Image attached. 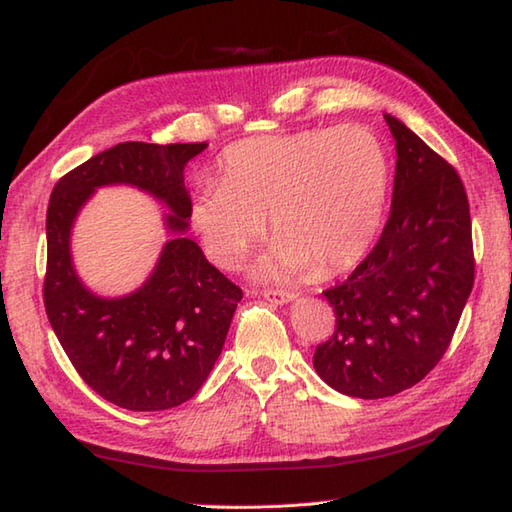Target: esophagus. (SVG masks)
<instances>
[{"instance_id":"1","label":"esophagus","mask_w":512,"mask_h":512,"mask_svg":"<svg viewBox=\"0 0 512 512\" xmlns=\"http://www.w3.org/2000/svg\"><path fill=\"white\" fill-rule=\"evenodd\" d=\"M262 297L270 303H277V306H284V303H290L295 299V292H286V290H279V288H268L262 290Z\"/></svg>"}]
</instances>
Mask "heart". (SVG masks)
I'll list each match as a JSON object with an SVG mask.
<instances>
[{
  "instance_id": "heart-1",
  "label": "heart",
  "mask_w": 512,
  "mask_h": 512,
  "mask_svg": "<svg viewBox=\"0 0 512 512\" xmlns=\"http://www.w3.org/2000/svg\"><path fill=\"white\" fill-rule=\"evenodd\" d=\"M220 171L195 187L191 224L224 270L244 264L270 217L277 244L262 275L330 279L367 253L383 222L389 160L367 127L248 138L224 151Z\"/></svg>"
}]
</instances>
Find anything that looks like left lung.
<instances>
[{
  "mask_svg": "<svg viewBox=\"0 0 512 512\" xmlns=\"http://www.w3.org/2000/svg\"><path fill=\"white\" fill-rule=\"evenodd\" d=\"M385 121L398 156L389 220L354 273L323 292L336 328L314 352L325 383L365 400L400 394L440 363L475 277L458 171L398 118Z\"/></svg>",
  "mask_w": 512,
  "mask_h": 512,
  "instance_id": "left-lung-1",
  "label": "left lung"
}]
</instances>
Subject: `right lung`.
Listing matches in <instances>:
<instances>
[{
    "mask_svg": "<svg viewBox=\"0 0 512 512\" xmlns=\"http://www.w3.org/2000/svg\"><path fill=\"white\" fill-rule=\"evenodd\" d=\"M206 143H121L54 184L48 215L43 303L54 334L96 394L129 411H162L195 396L222 354L242 288L189 239L191 198L184 167ZM129 183L172 211V233L155 273L132 296H94L75 275L71 226L99 186Z\"/></svg>",
    "mask_w": 512,
    "mask_h": 512,
    "instance_id": "obj_1",
    "label": "right lung"
}]
</instances>
